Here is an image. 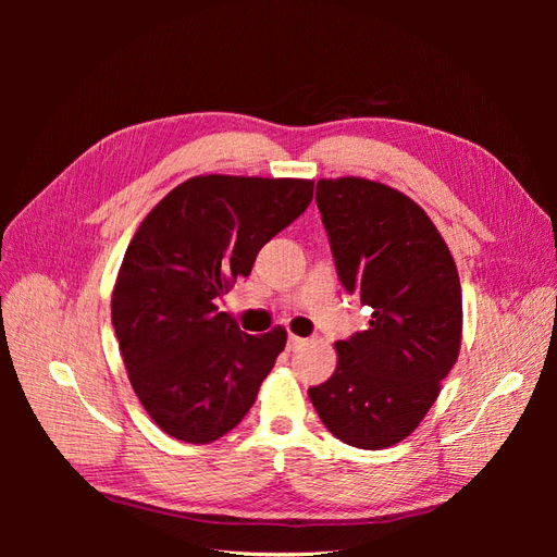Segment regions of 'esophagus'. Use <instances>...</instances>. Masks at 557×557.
<instances>
[{
  "instance_id": "34e87169",
  "label": "esophagus",
  "mask_w": 557,
  "mask_h": 557,
  "mask_svg": "<svg viewBox=\"0 0 557 557\" xmlns=\"http://www.w3.org/2000/svg\"><path fill=\"white\" fill-rule=\"evenodd\" d=\"M307 344V339L305 336H297V334H288V348L290 350H297V348H301Z\"/></svg>"
}]
</instances>
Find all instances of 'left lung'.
I'll return each mask as SVG.
<instances>
[{
    "label": "left lung",
    "instance_id": "obj_1",
    "mask_svg": "<svg viewBox=\"0 0 557 557\" xmlns=\"http://www.w3.org/2000/svg\"><path fill=\"white\" fill-rule=\"evenodd\" d=\"M315 201L336 274L372 320L334 344V374L309 397L336 440L381 450L420 425L458 360L460 276L428 213L391 185L320 178Z\"/></svg>",
    "mask_w": 557,
    "mask_h": 557
}]
</instances>
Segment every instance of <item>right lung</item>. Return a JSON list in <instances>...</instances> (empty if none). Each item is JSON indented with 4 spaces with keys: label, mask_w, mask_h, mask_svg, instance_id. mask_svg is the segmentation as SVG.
Here are the masks:
<instances>
[{
    "label": "right lung",
    "mask_w": 557,
    "mask_h": 557,
    "mask_svg": "<svg viewBox=\"0 0 557 557\" xmlns=\"http://www.w3.org/2000/svg\"><path fill=\"white\" fill-rule=\"evenodd\" d=\"M311 197L305 178L193 176L134 232L111 323L141 407L174 440H221L256 401L288 334H246L215 299L250 274L260 248Z\"/></svg>",
    "instance_id": "right-lung-1"
}]
</instances>
